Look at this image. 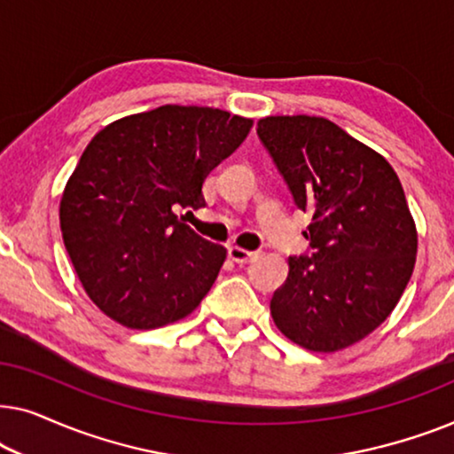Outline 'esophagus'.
Masks as SVG:
<instances>
[{
  "instance_id": "1",
  "label": "esophagus",
  "mask_w": 454,
  "mask_h": 454,
  "mask_svg": "<svg viewBox=\"0 0 454 454\" xmlns=\"http://www.w3.org/2000/svg\"><path fill=\"white\" fill-rule=\"evenodd\" d=\"M258 256H260L258 250H244V247H239V246L229 247V258L238 264H247V262H252V260H256Z\"/></svg>"
}]
</instances>
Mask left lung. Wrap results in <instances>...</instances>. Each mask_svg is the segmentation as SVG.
I'll use <instances>...</instances> for the list:
<instances>
[{"instance_id": "obj_1", "label": "left lung", "mask_w": 454, "mask_h": 454, "mask_svg": "<svg viewBox=\"0 0 454 454\" xmlns=\"http://www.w3.org/2000/svg\"><path fill=\"white\" fill-rule=\"evenodd\" d=\"M258 136L294 200L312 213V254L289 258L270 300L278 331L303 349L356 345L388 318L418 254V229L387 159L326 117L269 115Z\"/></svg>"}]
</instances>
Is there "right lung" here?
Here are the masks:
<instances>
[{"mask_svg":"<svg viewBox=\"0 0 454 454\" xmlns=\"http://www.w3.org/2000/svg\"><path fill=\"white\" fill-rule=\"evenodd\" d=\"M254 120L196 105H163L105 126L84 148L59 202L66 250L86 295L136 331L194 312L227 250L179 219L204 207L202 184Z\"/></svg>","mask_w":454,"mask_h":454,"instance_id":"right-lung-1","label":"right lung"}]
</instances>
